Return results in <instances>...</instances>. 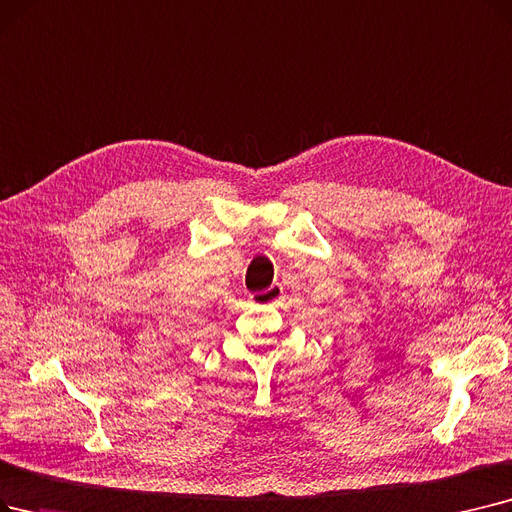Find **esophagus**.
Returning <instances> with one entry per match:
<instances>
[{
  "mask_svg": "<svg viewBox=\"0 0 512 512\" xmlns=\"http://www.w3.org/2000/svg\"><path fill=\"white\" fill-rule=\"evenodd\" d=\"M284 291H282V284H272L270 288H265V291H259V293H253V303L257 305H274L282 299Z\"/></svg>",
  "mask_w": 512,
  "mask_h": 512,
  "instance_id": "1",
  "label": "esophagus"
}]
</instances>
